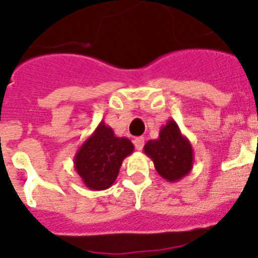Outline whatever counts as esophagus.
I'll list each match as a JSON object with an SVG mask.
<instances>
[{
    "label": "esophagus",
    "mask_w": 258,
    "mask_h": 258,
    "mask_svg": "<svg viewBox=\"0 0 258 258\" xmlns=\"http://www.w3.org/2000/svg\"><path fill=\"white\" fill-rule=\"evenodd\" d=\"M143 145H145V138L143 137H137L134 140V146H136V150L141 151L143 149Z\"/></svg>",
    "instance_id": "obj_1"
}]
</instances>
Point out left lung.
Returning <instances> with one entry per match:
<instances>
[{
    "label": "left lung",
    "instance_id": "obj_1",
    "mask_svg": "<svg viewBox=\"0 0 258 258\" xmlns=\"http://www.w3.org/2000/svg\"><path fill=\"white\" fill-rule=\"evenodd\" d=\"M143 151L154 161L156 172L168 182L179 181L192 169V146L172 118L161 126L157 140L146 143Z\"/></svg>",
    "mask_w": 258,
    "mask_h": 258
}]
</instances>
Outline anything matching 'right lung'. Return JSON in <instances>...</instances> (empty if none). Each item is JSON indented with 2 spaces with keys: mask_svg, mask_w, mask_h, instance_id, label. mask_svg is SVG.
Masks as SVG:
<instances>
[{
  "mask_svg": "<svg viewBox=\"0 0 258 258\" xmlns=\"http://www.w3.org/2000/svg\"><path fill=\"white\" fill-rule=\"evenodd\" d=\"M133 151L131 141L125 137H116L112 127L101 121L77 150L74 159L75 169L88 188L106 190L117 178L125 157Z\"/></svg>",
  "mask_w": 258,
  "mask_h": 258,
  "instance_id": "add662e5",
  "label": "right lung"
}]
</instances>
